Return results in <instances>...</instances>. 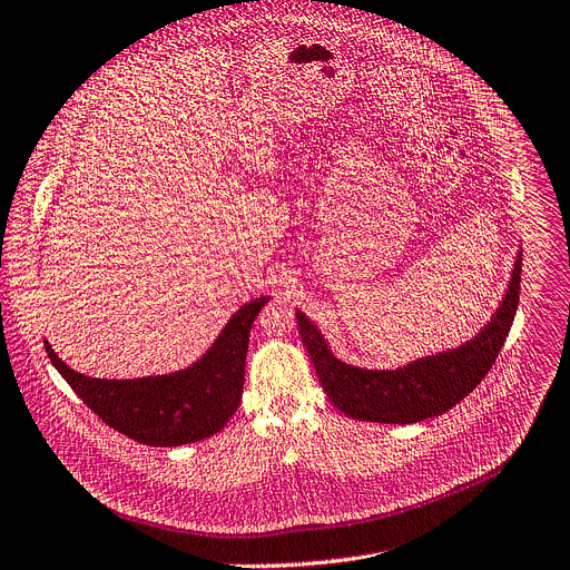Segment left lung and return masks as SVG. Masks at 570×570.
Instances as JSON below:
<instances>
[{"label":"left lung","mask_w":570,"mask_h":570,"mask_svg":"<svg viewBox=\"0 0 570 570\" xmlns=\"http://www.w3.org/2000/svg\"><path fill=\"white\" fill-rule=\"evenodd\" d=\"M523 249H519L511 279L491 321L465 343L409 361L400 368H361L341 361L318 325L299 308L297 327L312 354L318 380L345 416L368 423L411 425L434 419L469 395L491 371L511 330L521 293Z\"/></svg>","instance_id":"left-lung-1"}]
</instances>
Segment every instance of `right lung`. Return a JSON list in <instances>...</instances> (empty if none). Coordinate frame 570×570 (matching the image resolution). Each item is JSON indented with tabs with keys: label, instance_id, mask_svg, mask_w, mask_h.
<instances>
[{
	"label": "right lung",
	"instance_id": "obj_1",
	"mask_svg": "<svg viewBox=\"0 0 570 570\" xmlns=\"http://www.w3.org/2000/svg\"><path fill=\"white\" fill-rule=\"evenodd\" d=\"M271 302L262 295L227 321L216 341L190 366L136 380H101L72 371L45 341L61 377L97 416L120 434L154 448H177L218 434L234 416L245 382L249 330Z\"/></svg>",
	"mask_w": 570,
	"mask_h": 570
}]
</instances>
